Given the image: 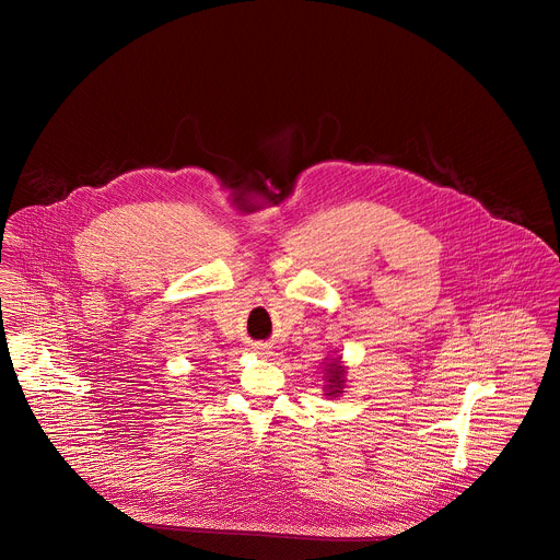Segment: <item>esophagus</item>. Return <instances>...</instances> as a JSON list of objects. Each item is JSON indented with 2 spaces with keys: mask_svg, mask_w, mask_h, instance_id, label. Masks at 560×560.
Returning <instances> with one entry per match:
<instances>
[{
  "mask_svg": "<svg viewBox=\"0 0 560 560\" xmlns=\"http://www.w3.org/2000/svg\"><path fill=\"white\" fill-rule=\"evenodd\" d=\"M256 350H258V352H260V350H265V346H256Z\"/></svg>",
  "mask_w": 560,
  "mask_h": 560,
  "instance_id": "obj_1",
  "label": "esophagus"
}]
</instances>
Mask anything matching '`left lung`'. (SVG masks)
<instances>
[{
    "mask_svg": "<svg viewBox=\"0 0 560 560\" xmlns=\"http://www.w3.org/2000/svg\"><path fill=\"white\" fill-rule=\"evenodd\" d=\"M348 382V368L343 365L341 357H330L324 363V395L326 397H339L346 393Z\"/></svg>",
    "mask_w": 560,
    "mask_h": 560,
    "instance_id": "left-lung-1",
    "label": "left lung"
}]
</instances>
